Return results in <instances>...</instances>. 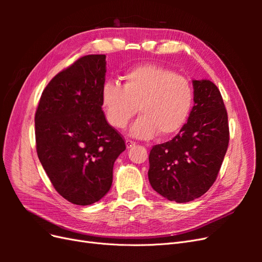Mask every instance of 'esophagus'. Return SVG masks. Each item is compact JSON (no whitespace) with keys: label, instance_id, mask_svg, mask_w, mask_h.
Listing matches in <instances>:
<instances>
[{"label":"esophagus","instance_id":"1","mask_svg":"<svg viewBox=\"0 0 262 262\" xmlns=\"http://www.w3.org/2000/svg\"><path fill=\"white\" fill-rule=\"evenodd\" d=\"M125 145H126V148H131L132 146L136 145V142L131 141V140H126L125 141Z\"/></svg>","mask_w":262,"mask_h":262}]
</instances>
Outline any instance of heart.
Segmentation results:
<instances>
[{
  "instance_id": "b5f03b06",
  "label": "heart",
  "mask_w": 262,
  "mask_h": 262,
  "mask_svg": "<svg viewBox=\"0 0 262 262\" xmlns=\"http://www.w3.org/2000/svg\"><path fill=\"white\" fill-rule=\"evenodd\" d=\"M122 87L105 82L100 100L107 122L115 129H124L131 119L140 118L131 128L138 139H152L158 133L170 137L185 124L193 100L192 85L188 78L171 69L142 64L123 74Z\"/></svg>"
}]
</instances>
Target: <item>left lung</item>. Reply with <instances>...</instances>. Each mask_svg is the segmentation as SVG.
<instances>
[{"mask_svg": "<svg viewBox=\"0 0 262 262\" xmlns=\"http://www.w3.org/2000/svg\"><path fill=\"white\" fill-rule=\"evenodd\" d=\"M193 101L187 123L170 141L154 145L148 180L156 192L184 203L203 195L216 180L228 147L227 112L217 86L193 81Z\"/></svg>", "mask_w": 262, "mask_h": 262, "instance_id": "8db88e82", "label": "left lung"}]
</instances>
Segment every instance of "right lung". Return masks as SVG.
Returning <instances> with one entry per match:
<instances>
[{"instance_id": "obj_1", "label": "right lung", "mask_w": 262, "mask_h": 262, "mask_svg": "<svg viewBox=\"0 0 262 262\" xmlns=\"http://www.w3.org/2000/svg\"><path fill=\"white\" fill-rule=\"evenodd\" d=\"M105 74V54L77 59L46 86L35 114L39 161L57 192L77 205L109 191L115 161L125 149L101 109Z\"/></svg>"}]
</instances>
